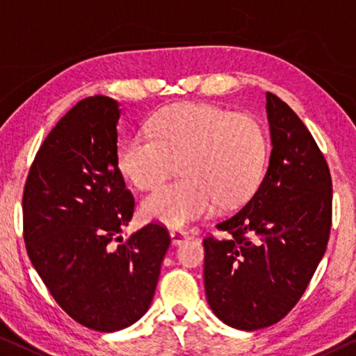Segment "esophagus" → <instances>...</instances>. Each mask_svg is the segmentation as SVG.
<instances>
[{"label":"esophagus","instance_id":"esophagus-1","mask_svg":"<svg viewBox=\"0 0 356 356\" xmlns=\"http://www.w3.org/2000/svg\"><path fill=\"white\" fill-rule=\"evenodd\" d=\"M170 238H172L173 245H179V243H183L184 240L189 238V234L184 232V231H179V229H172Z\"/></svg>","mask_w":356,"mask_h":356}]
</instances>
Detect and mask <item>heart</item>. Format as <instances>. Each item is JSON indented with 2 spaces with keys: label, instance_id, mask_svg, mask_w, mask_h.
Instances as JSON below:
<instances>
[{
  "label": "heart",
  "instance_id": "obj_1",
  "mask_svg": "<svg viewBox=\"0 0 356 356\" xmlns=\"http://www.w3.org/2000/svg\"><path fill=\"white\" fill-rule=\"evenodd\" d=\"M149 135L124 140L118 167L135 188L149 191L179 167L183 177L143 200V215L172 227L215 210L235 209L259 188L269 138L258 118L207 103H178L151 118Z\"/></svg>",
  "mask_w": 356,
  "mask_h": 356
}]
</instances>
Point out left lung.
I'll return each mask as SVG.
<instances>
[{"mask_svg":"<svg viewBox=\"0 0 356 356\" xmlns=\"http://www.w3.org/2000/svg\"><path fill=\"white\" fill-rule=\"evenodd\" d=\"M272 152L253 197L204 238L205 294L224 323L254 331L280 321L323 258L332 221L327 162L298 114L267 92Z\"/></svg>","mask_w":356,"mask_h":356,"instance_id":"8db88e82","label":"left lung"}]
</instances>
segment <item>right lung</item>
Returning <instances> with one entry per match:
<instances>
[{
	"mask_svg": "<svg viewBox=\"0 0 356 356\" xmlns=\"http://www.w3.org/2000/svg\"><path fill=\"white\" fill-rule=\"evenodd\" d=\"M119 105L87 97L38 149L24 186V240L33 267L71 318L111 332L141 318L170 235L151 221L127 240L135 200L118 167Z\"/></svg>",
	"mask_w": 356,
	"mask_h": 356,
	"instance_id": "right-lung-1",
	"label": "right lung"
}]
</instances>
